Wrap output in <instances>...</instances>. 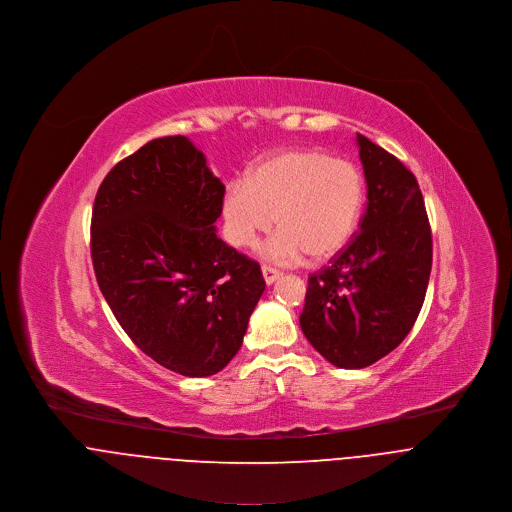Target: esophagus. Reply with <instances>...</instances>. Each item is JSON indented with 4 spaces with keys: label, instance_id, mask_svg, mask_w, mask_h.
Masks as SVG:
<instances>
[{
    "label": "esophagus",
    "instance_id": "34e87169",
    "mask_svg": "<svg viewBox=\"0 0 512 512\" xmlns=\"http://www.w3.org/2000/svg\"><path fill=\"white\" fill-rule=\"evenodd\" d=\"M261 271H263V279H265L267 285H273V283L281 277V271H277V269H273V267H269V265H263Z\"/></svg>",
    "mask_w": 512,
    "mask_h": 512
}]
</instances>
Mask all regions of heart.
<instances>
[{"label": "heart", "mask_w": 512, "mask_h": 512, "mask_svg": "<svg viewBox=\"0 0 512 512\" xmlns=\"http://www.w3.org/2000/svg\"><path fill=\"white\" fill-rule=\"evenodd\" d=\"M364 207V176L348 160L324 150L273 152L251 166L245 180L227 184L221 213L233 247H253L273 221L281 227L261 253L277 263L324 261L352 239Z\"/></svg>", "instance_id": "obj_1"}]
</instances>
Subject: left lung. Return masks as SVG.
<instances>
[{
    "label": "left lung",
    "mask_w": 512,
    "mask_h": 512,
    "mask_svg": "<svg viewBox=\"0 0 512 512\" xmlns=\"http://www.w3.org/2000/svg\"><path fill=\"white\" fill-rule=\"evenodd\" d=\"M368 205L360 233L308 277L301 328L338 368H366L402 344L431 273V227L415 176L358 134Z\"/></svg>",
    "instance_id": "obj_1"
}]
</instances>
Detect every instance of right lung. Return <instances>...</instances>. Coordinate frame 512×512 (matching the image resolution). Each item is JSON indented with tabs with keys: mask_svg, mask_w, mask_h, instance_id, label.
Masks as SVG:
<instances>
[{
	"mask_svg": "<svg viewBox=\"0 0 512 512\" xmlns=\"http://www.w3.org/2000/svg\"><path fill=\"white\" fill-rule=\"evenodd\" d=\"M225 186L186 136L150 140L103 180L91 257L106 303L160 366L202 378L241 348L265 279L215 233Z\"/></svg>",
	"mask_w": 512,
	"mask_h": 512,
	"instance_id": "1",
	"label": "right lung"
}]
</instances>
